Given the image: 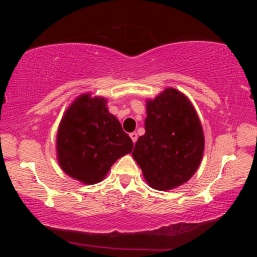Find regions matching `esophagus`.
I'll return each instance as SVG.
<instances>
[{"label":"esophagus","mask_w":257,"mask_h":257,"mask_svg":"<svg viewBox=\"0 0 257 257\" xmlns=\"http://www.w3.org/2000/svg\"><path fill=\"white\" fill-rule=\"evenodd\" d=\"M129 136H130V138H132V141H133V143H134V144H135V143L137 142V138H138L137 134H136V133H132V134L129 135Z\"/></svg>","instance_id":"1"}]
</instances>
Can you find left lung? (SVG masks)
Wrapping results in <instances>:
<instances>
[{"mask_svg": "<svg viewBox=\"0 0 257 257\" xmlns=\"http://www.w3.org/2000/svg\"><path fill=\"white\" fill-rule=\"evenodd\" d=\"M146 113L145 134L138 138L133 158L152 188H177L201 164L205 143L201 121L188 97L171 87L147 99Z\"/></svg>", "mask_w": 257, "mask_h": 257, "instance_id": "left-lung-1", "label": "left lung"}]
</instances>
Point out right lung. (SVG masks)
<instances>
[{
  "label": "right lung",
  "mask_w": 257,
  "mask_h": 257,
  "mask_svg": "<svg viewBox=\"0 0 257 257\" xmlns=\"http://www.w3.org/2000/svg\"><path fill=\"white\" fill-rule=\"evenodd\" d=\"M107 99L82 94L67 108L56 136L62 170L82 184L102 181L113 163L133 151V141L108 112Z\"/></svg>",
  "instance_id": "right-lung-1"
}]
</instances>
